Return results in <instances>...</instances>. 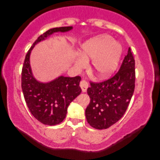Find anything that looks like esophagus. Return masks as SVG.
I'll list each match as a JSON object with an SVG mask.
<instances>
[{
  "instance_id": "34e87169",
  "label": "esophagus",
  "mask_w": 160,
  "mask_h": 160,
  "mask_svg": "<svg viewBox=\"0 0 160 160\" xmlns=\"http://www.w3.org/2000/svg\"><path fill=\"white\" fill-rule=\"evenodd\" d=\"M80 86L81 87V89H82V92H86L87 90V88L89 87V84L85 80H81L80 82Z\"/></svg>"
}]
</instances>
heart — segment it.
Returning <instances> with one entry per match:
<instances>
[{
    "label": "heart",
    "instance_id": "obj_1",
    "mask_svg": "<svg viewBox=\"0 0 160 160\" xmlns=\"http://www.w3.org/2000/svg\"><path fill=\"white\" fill-rule=\"evenodd\" d=\"M81 58L76 60L78 68H83L85 61L92 59L91 69L97 78H106L113 73L118 66L122 47L108 35H100L91 38L81 46Z\"/></svg>",
    "mask_w": 160,
    "mask_h": 160
}]
</instances>
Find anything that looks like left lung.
Returning a JSON list of instances; mask_svg holds the SVG:
<instances>
[{
    "label": "left lung",
    "mask_w": 160,
    "mask_h": 160,
    "mask_svg": "<svg viewBox=\"0 0 160 160\" xmlns=\"http://www.w3.org/2000/svg\"><path fill=\"white\" fill-rule=\"evenodd\" d=\"M135 59L129 47L120 69L101 82H91L87 93L90 103L85 110L87 122L96 129L108 128L127 111L135 89Z\"/></svg>",
    "instance_id": "8db88e82"
}]
</instances>
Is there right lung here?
Here are the masks:
<instances>
[{
  "mask_svg": "<svg viewBox=\"0 0 160 160\" xmlns=\"http://www.w3.org/2000/svg\"><path fill=\"white\" fill-rule=\"evenodd\" d=\"M72 28V27L56 28L42 33L27 53L23 63L21 87L27 106L36 120L46 125H56L64 120L69 105L82 91L79 85L81 78L60 76L50 82H40L32 75L29 62L30 53L37 43L53 33L65 32Z\"/></svg>",
  "mask_w": 160,
  "mask_h": 160,
  "instance_id": "right-lung-1",
  "label": "right lung"
}]
</instances>
